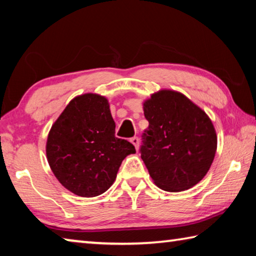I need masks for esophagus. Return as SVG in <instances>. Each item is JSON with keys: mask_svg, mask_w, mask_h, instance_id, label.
I'll list each match as a JSON object with an SVG mask.
<instances>
[{"mask_svg": "<svg viewBox=\"0 0 256 256\" xmlns=\"http://www.w3.org/2000/svg\"><path fill=\"white\" fill-rule=\"evenodd\" d=\"M131 144L136 146V149L138 150V146H140V140H138V136H133V138H131Z\"/></svg>", "mask_w": 256, "mask_h": 256, "instance_id": "esophagus-1", "label": "esophagus"}]
</instances>
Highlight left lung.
Listing matches in <instances>:
<instances>
[{
  "instance_id": "8db88e82",
  "label": "left lung",
  "mask_w": 256,
  "mask_h": 256,
  "mask_svg": "<svg viewBox=\"0 0 256 256\" xmlns=\"http://www.w3.org/2000/svg\"><path fill=\"white\" fill-rule=\"evenodd\" d=\"M144 110L149 126L142 134L140 154L154 184L167 192L198 184L210 170L216 150L209 116L172 90L151 94Z\"/></svg>"
}]
</instances>
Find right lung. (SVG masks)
<instances>
[{"label":"right lung","mask_w":256,"mask_h":256,"mask_svg":"<svg viewBox=\"0 0 256 256\" xmlns=\"http://www.w3.org/2000/svg\"><path fill=\"white\" fill-rule=\"evenodd\" d=\"M130 154H136V148L115 136L110 104L96 94L72 99L47 138L52 172L64 188L84 198L106 192Z\"/></svg>","instance_id":"1"}]
</instances>
